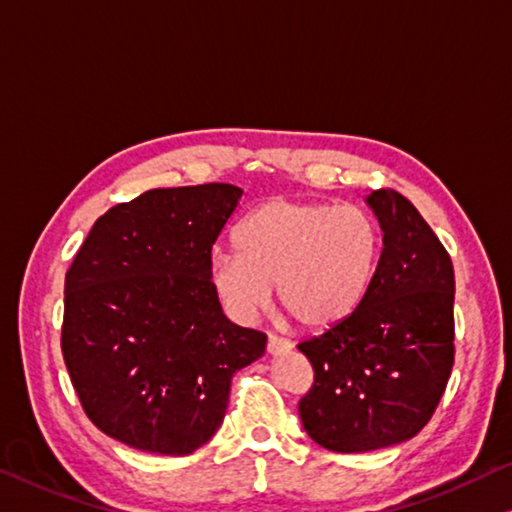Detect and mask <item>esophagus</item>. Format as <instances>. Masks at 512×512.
<instances>
[{
  "mask_svg": "<svg viewBox=\"0 0 512 512\" xmlns=\"http://www.w3.org/2000/svg\"><path fill=\"white\" fill-rule=\"evenodd\" d=\"M290 350H293V343H290L288 338H281V336L267 338V352H270L272 357L286 355V352H290Z\"/></svg>",
  "mask_w": 512,
  "mask_h": 512,
  "instance_id": "obj_1",
  "label": "esophagus"
}]
</instances>
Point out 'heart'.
Wrapping results in <instances>:
<instances>
[{"instance_id":"heart-1","label":"heart","mask_w":512,"mask_h":512,"mask_svg":"<svg viewBox=\"0 0 512 512\" xmlns=\"http://www.w3.org/2000/svg\"><path fill=\"white\" fill-rule=\"evenodd\" d=\"M235 245L210 258V283L231 316L254 320L277 286L295 325L329 329L364 304L382 235L364 208L277 199L240 224Z\"/></svg>"}]
</instances>
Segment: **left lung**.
<instances>
[{"label":"left lung","mask_w":512,"mask_h":512,"mask_svg":"<svg viewBox=\"0 0 512 512\" xmlns=\"http://www.w3.org/2000/svg\"><path fill=\"white\" fill-rule=\"evenodd\" d=\"M382 229V254L364 304L297 350L313 384L300 419L313 442L366 453L412 439L435 414L455 357L453 263L403 194L366 199Z\"/></svg>","instance_id":"8db88e82"}]
</instances>
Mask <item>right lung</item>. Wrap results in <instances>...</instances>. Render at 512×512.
<instances>
[{"label":"right lung","instance_id":"obj_1","mask_svg":"<svg viewBox=\"0 0 512 512\" xmlns=\"http://www.w3.org/2000/svg\"><path fill=\"white\" fill-rule=\"evenodd\" d=\"M229 183L148 190L109 208L66 272L61 352L105 435L187 455L222 426L231 377L267 336L233 325L210 283L212 245L238 206Z\"/></svg>","mask_w":512,"mask_h":512}]
</instances>
